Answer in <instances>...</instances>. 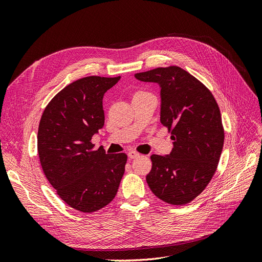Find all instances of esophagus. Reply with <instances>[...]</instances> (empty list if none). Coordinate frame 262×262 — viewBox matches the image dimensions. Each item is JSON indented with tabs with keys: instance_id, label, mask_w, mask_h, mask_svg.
Masks as SVG:
<instances>
[{
	"instance_id": "34e87169",
	"label": "esophagus",
	"mask_w": 262,
	"mask_h": 262,
	"mask_svg": "<svg viewBox=\"0 0 262 262\" xmlns=\"http://www.w3.org/2000/svg\"><path fill=\"white\" fill-rule=\"evenodd\" d=\"M128 156L130 157V158H137V157H139L140 156V153H138L137 150H129V153H128Z\"/></svg>"
}]
</instances>
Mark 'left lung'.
<instances>
[{"instance_id":"left-lung-1","label":"left lung","mask_w":262,"mask_h":262,"mask_svg":"<svg viewBox=\"0 0 262 262\" xmlns=\"http://www.w3.org/2000/svg\"><path fill=\"white\" fill-rule=\"evenodd\" d=\"M136 77L161 86V122L173 141L169 155L150 156L147 185L166 203L187 204L209 185L220 162L224 128L217 102L207 86L179 67Z\"/></svg>"}]
</instances>
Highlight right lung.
I'll return each mask as SVG.
<instances>
[{"mask_svg": "<svg viewBox=\"0 0 262 262\" xmlns=\"http://www.w3.org/2000/svg\"><path fill=\"white\" fill-rule=\"evenodd\" d=\"M120 80L87 76L69 84L43 110L37 136L46 178L71 208L92 213L114 200L128 156L93 149L92 138L104 126L102 97Z\"/></svg>", "mask_w": 262, "mask_h": 262, "instance_id": "obj_1", "label": "right lung"}]
</instances>
